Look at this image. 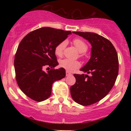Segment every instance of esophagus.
Listing matches in <instances>:
<instances>
[{
  "instance_id": "esophagus-1",
  "label": "esophagus",
  "mask_w": 131,
  "mask_h": 131,
  "mask_svg": "<svg viewBox=\"0 0 131 131\" xmlns=\"http://www.w3.org/2000/svg\"><path fill=\"white\" fill-rule=\"evenodd\" d=\"M66 75H67V76H71V75H72V74L71 73H70L69 71H66Z\"/></svg>"
}]
</instances>
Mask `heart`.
Here are the masks:
<instances>
[{
	"mask_svg": "<svg viewBox=\"0 0 131 131\" xmlns=\"http://www.w3.org/2000/svg\"><path fill=\"white\" fill-rule=\"evenodd\" d=\"M73 42L74 46L76 47V49L81 53H84L88 50V45L83 40L79 38H76L73 40ZM66 46H67V42L66 41H62L57 45L55 48V50H54V52L57 57H60L62 56ZM81 55L82 56L83 54L82 53ZM59 66L61 68L65 69L68 71H73L76 69L80 67L81 63L79 61L65 58V59L61 60L60 61Z\"/></svg>",
	"mask_w": 131,
	"mask_h": 131,
	"instance_id": "heart-1",
	"label": "heart"
}]
</instances>
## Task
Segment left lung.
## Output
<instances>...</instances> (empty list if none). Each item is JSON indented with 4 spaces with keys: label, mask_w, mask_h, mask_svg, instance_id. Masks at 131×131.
Wrapping results in <instances>:
<instances>
[{
    "label": "left lung",
    "mask_w": 131,
    "mask_h": 131,
    "mask_svg": "<svg viewBox=\"0 0 131 131\" xmlns=\"http://www.w3.org/2000/svg\"><path fill=\"white\" fill-rule=\"evenodd\" d=\"M91 43V57L81 69L89 74H74L76 83L71 86V97L83 106L99 102L111 91L118 74V54L112 43L94 32H73Z\"/></svg>",
    "instance_id": "obj_1"
}]
</instances>
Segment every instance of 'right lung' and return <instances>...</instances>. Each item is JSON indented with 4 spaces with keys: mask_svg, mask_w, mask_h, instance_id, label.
Returning <instances> with one entry per match:
<instances>
[{
    "mask_svg": "<svg viewBox=\"0 0 131 131\" xmlns=\"http://www.w3.org/2000/svg\"><path fill=\"white\" fill-rule=\"evenodd\" d=\"M70 31L44 27L31 31L19 43L15 56L16 80L19 89L33 100L42 102L51 95L55 81L65 77L58 64L54 50L67 38ZM47 67L50 69L45 72Z\"/></svg>",
    "mask_w": 131,
    "mask_h": 131,
    "instance_id": "1",
    "label": "right lung"
}]
</instances>
